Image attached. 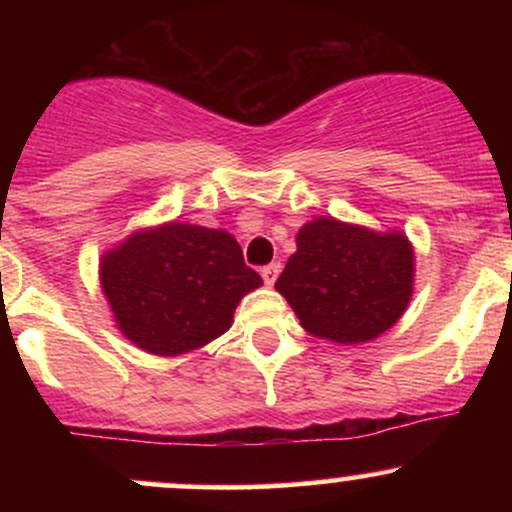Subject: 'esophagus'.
Returning a JSON list of instances; mask_svg holds the SVG:
<instances>
[{
    "mask_svg": "<svg viewBox=\"0 0 512 512\" xmlns=\"http://www.w3.org/2000/svg\"><path fill=\"white\" fill-rule=\"evenodd\" d=\"M279 272H281V264H279V262L267 264V267H262V279H264V284L274 286V281H276V276H279Z\"/></svg>",
    "mask_w": 512,
    "mask_h": 512,
    "instance_id": "1",
    "label": "esophagus"
}]
</instances>
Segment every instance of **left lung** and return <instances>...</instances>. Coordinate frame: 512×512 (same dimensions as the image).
I'll return each instance as SVG.
<instances>
[{
	"label": "left lung",
	"instance_id": "left-lung-1",
	"mask_svg": "<svg viewBox=\"0 0 512 512\" xmlns=\"http://www.w3.org/2000/svg\"><path fill=\"white\" fill-rule=\"evenodd\" d=\"M414 272V245L402 231H373L320 216L301 226L296 252L274 286L305 332L361 344L404 315Z\"/></svg>",
	"mask_w": 512,
	"mask_h": 512
}]
</instances>
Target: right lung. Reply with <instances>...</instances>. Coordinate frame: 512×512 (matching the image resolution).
I'll use <instances>...</instances> for the list:
<instances>
[{
    "label": "right lung",
    "mask_w": 512,
    "mask_h": 512,
    "mask_svg": "<svg viewBox=\"0 0 512 512\" xmlns=\"http://www.w3.org/2000/svg\"><path fill=\"white\" fill-rule=\"evenodd\" d=\"M98 276L117 330L154 356L214 342L243 296L262 286L231 233L185 221L137 228L103 252Z\"/></svg>",
    "instance_id": "obj_1"
}]
</instances>
